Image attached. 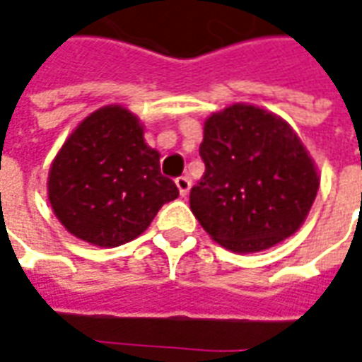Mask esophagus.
Returning a JSON list of instances; mask_svg holds the SVG:
<instances>
[{
    "label": "esophagus",
    "mask_w": 362,
    "mask_h": 362,
    "mask_svg": "<svg viewBox=\"0 0 362 362\" xmlns=\"http://www.w3.org/2000/svg\"><path fill=\"white\" fill-rule=\"evenodd\" d=\"M176 186H178V190H180V196H186L188 192H190L192 182L188 176H180V178H176Z\"/></svg>",
    "instance_id": "obj_1"
}]
</instances>
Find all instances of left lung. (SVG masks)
<instances>
[{"mask_svg": "<svg viewBox=\"0 0 362 362\" xmlns=\"http://www.w3.org/2000/svg\"><path fill=\"white\" fill-rule=\"evenodd\" d=\"M202 180L190 210L214 242L235 253L293 235L313 206L319 174L303 142L274 112L232 105L204 122Z\"/></svg>", "mask_w": 362, "mask_h": 362, "instance_id": "obj_1", "label": "left lung"}]
</instances>
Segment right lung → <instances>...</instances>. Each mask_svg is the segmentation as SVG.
<instances>
[{"label":"right lung","mask_w":362,"mask_h":362,"mask_svg":"<svg viewBox=\"0 0 362 362\" xmlns=\"http://www.w3.org/2000/svg\"><path fill=\"white\" fill-rule=\"evenodd\" d=\"M47 192L67 232L98 247L139 238L178 198L139 119L119 105L95 110L71 132L51 164Z\"/></svg>","instance_id":"right-lung-1"}]
</instances>
